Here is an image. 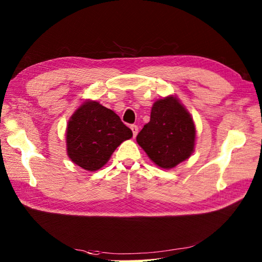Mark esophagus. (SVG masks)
<instances>
[{"mask_svg": "<svg viewBox=\"0 0 262 262\" xmlns=\"http://www.w3.org/2000/svg\"><path fill=\"white\" fill-rule=\"evenodd\" d=\"M130 129L133 132V136L135 137L137 135V133H138V126L137 125H132L130 126Z\"/></svg>", "mask_w": 262, "mask_h": 262, "instance_id": "1", "label": "esophagus"}]
</instances>
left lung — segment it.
<instances>
[{
  "label": "left lung",
  "mask_w": 262,
  "mask_h": 262,
  "mask_svg": "<svg viewBox=\"0 0 262 262\" xmlns=\"http://www.w3.org/2000/svg\"><path fill=\"white\" fill-rule=\"evenodd\" d=\"M194 136L196 129L190 115L177 98L168 97L153 104L151 119L136 140L155 164L171 169L190 157Z\"/></svg>",
  "instance_id": "8db88e82"
}]
</instances>
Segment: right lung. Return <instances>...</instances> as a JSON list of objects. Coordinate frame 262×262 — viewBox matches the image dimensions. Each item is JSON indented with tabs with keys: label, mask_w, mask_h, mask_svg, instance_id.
Instances as JSON below:
<instances>
[{
	"label": "right lung",
	"mask_w": 262,
	"mask_h": 262,
	"mask_svg": "<svg viewBox=\"0 0 262 262\" xmlns=\"http://www.w3.org/2000/svg\"><path fill=\"white\" fill-rule=\"evenodd\" d=\"M132 136L130 128L113 110L97 101H86L69 121L68 154L81 168L96 171L102 168L115 149Z\"/></svg>",
	"instance_id": "add662e5"
}]
</instances>
